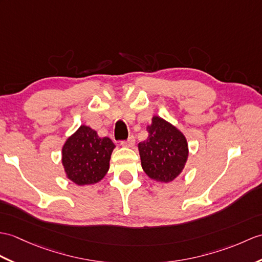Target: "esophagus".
<instances>
[{"mask_svg": "<svg viewBox=\"0 0 262 262\" xmlns=\"http://www.w3.org/2000/svg\"><path fill=\"white\" fill-rule=\"evenodd\" d=\"M134 144H135V138H134V136H129L127 141L120 142V145L124 146V147H133Z\"/></svg>", "mask_w": 262, "mask_h": 262, "instance_id": "obj_1", "label": "esophagus"}]
</instances>
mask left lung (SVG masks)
Wrapping results in <instances>:
<instances>
[{
  "mask_svg": "<svg viewBox=\"0 0 262 262\" xmlns=\"http://www.w3.org/2000/svg\"><path fill=\"white\" fill-rule=\"evenodd\" d=\"M147 139L138 144L142 167L150 179L171 182L179 176L187 160L183 134L160 117H153Z\"/></svg>",
  "mask_w": 262,
  "mask_h": 262,
  "instance_id": "1",
  "label": "left lung"
}]
</instances>
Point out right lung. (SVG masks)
Returning a JSON list of instances; mask_svg holds the SVG:
<instances>
[{"mask_svg":"<svg viewBox=\"0 0 262 262\" xmlns=\"http://www.w3.org/2000/svg\"><path fill=\"white\" fill-rule=\"evenodd\" d=\"M114 148L111 138H100L90 127L80 126L62 148V164L68 179L78 185L99 182L108 171Z\"/></svg>","mask_w":262,"mask_h":262,"instance_id":"obj_1","label":"right lung"}]
</instances>
